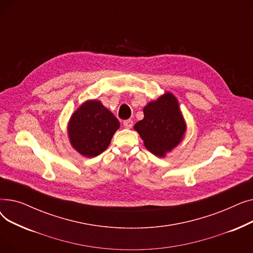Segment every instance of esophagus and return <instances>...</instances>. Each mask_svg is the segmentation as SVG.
Instances as JSON below:
<instances>
[{"label": "esophagus", "mask_w": 253, "mask_h": 253, "mask_svg": "<svg viewBox=\"0 0 253 253\" xmlns=\"http://www.w3.org/2000/svg\"><path fill=\"white\" fill-rule=\"evenodd\" d=\"M123 125L125 128L130 129V128H132V126H133V121H132V120H125V121L123 122Z\"/></svg>", "instance_id": "esophagus-1"}]
</instances>
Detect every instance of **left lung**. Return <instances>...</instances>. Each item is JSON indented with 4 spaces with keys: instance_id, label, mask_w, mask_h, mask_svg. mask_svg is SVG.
Wrapping results in <instances>:
<instances>
[{
    "instance_id": "left-lung-1",
    "label": "left lung",
    "mask_w": 253,
    "mask_h": 253,
    "mask_svg": "<svg viewBox=\"0 0 253 253\" xmlns=\"http://www.w3.org/2000/svg\"><path fill=\"white\" fill-rule=\"evenodd\" d=\"M144 118L134 125L144 145L156 156L164 157L180 142L185 131V124L180 115L176 98L171 93L143 109Z\"/></svg>"
}]
</instances>
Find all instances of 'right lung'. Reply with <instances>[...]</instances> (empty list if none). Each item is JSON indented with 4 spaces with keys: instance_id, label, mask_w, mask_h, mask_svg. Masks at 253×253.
<instances>
[{
    "instance_id": "right-lung-1",
    "label": "right lung",
    "mask_w": 253,
    "mask_h": 253,
    "mask_svg": "<svg viewBox=\"0 0 253 253\" xmlns=\"http://www.w3.org/2000/svg\"><path fill=\"white\" fill-rule=\"evenodd\" d=\"M119 127L118 119L100 101L90 100L72 116L69 135L80 154L92 158L108 149Z\"/></svg>"
}]
</instances>
